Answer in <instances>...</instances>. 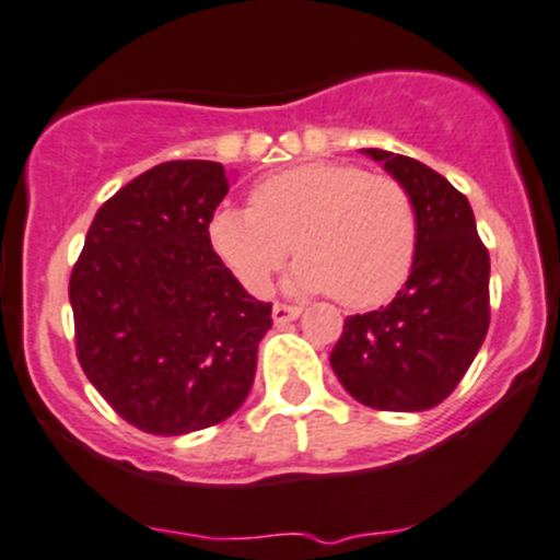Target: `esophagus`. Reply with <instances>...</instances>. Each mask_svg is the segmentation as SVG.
Returning <instances> with one entry per match:
<instances>
[{
	"label": "esophagus",
	"mask_w": 560,
	"mask_h": 560,
	"mask_svg": "<svg viewBox=\"0 0 560 560\" xmlns=\"http://www.w3.org/2000/svg\"><path fill=\"white\" fill-rule=\"evenodd\" d=\"M298 317H301V306L273 304V323H276V326H287V323L298 320Z\"/></svg>",
	"instance_id": "esophagus-1"
}]
</instances>
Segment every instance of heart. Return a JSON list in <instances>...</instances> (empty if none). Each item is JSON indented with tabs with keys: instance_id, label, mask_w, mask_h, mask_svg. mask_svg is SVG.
I'll return each mask as SVG.
<instances>
[{
	"instance_id": "obj_1",
	"label": "heart",
	"mask_w": 560,
	"mask_h": 560,
	"mask_svg": "<svg viewBox=\"0 0 560 560\" xmlns=\"http://www.w3.org/2000/svg\"><path fill=\"white\" fill-rule=\"evenodd\" d=\"M209 245L254 295H265L287 256H301L287 290L334 292L351 310L384 304L409 279L420 218L409 190L345 162H306L254 187L250 207L209 218Z\"/></svg>"
}]
</instances>
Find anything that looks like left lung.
Returning <instances> with one entry per match:
<instances>
[{
  "label": "left lung",
  "instance_id": "obj_1",
  "mask_svg": "<svg viewBox=\"0 0 560 560\" xmlns=\"http://www.w3.org/2000/svg\"><path fill=\"white\" fill-rule=\"evenodd\" d=\"M409 190L420 245L389 306L345 320L331 368L351 398L381 411H425L451 395L489 331V250L467 198L404 154L362 149Z\"/></svg>",
  "mask_w": 560,
  "mask_h": 560
}]
</instances>
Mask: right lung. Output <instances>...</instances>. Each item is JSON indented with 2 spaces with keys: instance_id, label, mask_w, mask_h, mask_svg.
<instances>
[{
  "instance_id": "right-lung-1",
  "label": "right lung",
  "mask_w": 560,
  "mask_h": 560,
  "mask_svg": "<svg viewBox=\"0 0 560 560\" xmlns=\"http://www.w3.org/2000/svg\"><path fill=\"white\" fill-rule=\"evenodd\" d=\"M229 185L221 162L154 165L102 203L71 273L82 370L145 433L218 425L254 384L270 304L245 292L207 234Z\"/></svg>"
}]
</instances>
